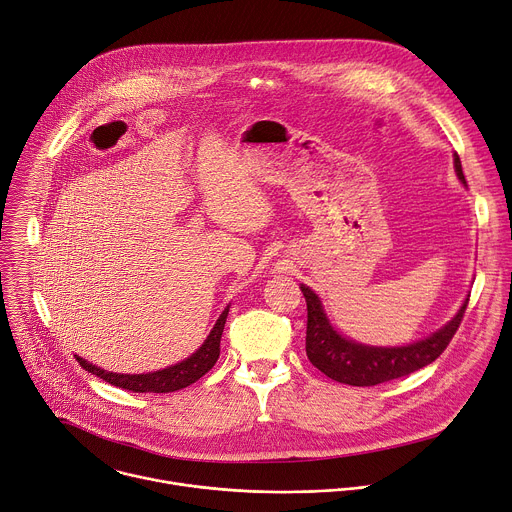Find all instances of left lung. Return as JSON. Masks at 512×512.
<instances>
[{
	"instance_id": "8db88e82",
	"label": "left lung",
	"mask_w": 512,
	"mask_h": 512,
	"mask_svg": "<svg viewBox=\"0 0 512 512\" xmlns=\"http://www.w3.org/2000/svg\"><path fill=\"white\" fill-rule=\"evenodd\" d=\"M453 168L460 183L468 187L458 154H453ZM301 291L307 301V358L331 380L350 386H374L435 362L458 331L470 299L466 295L456 315L417 342L405 346H370L337 331L311 287L301 285Z\"/></svg>"
}]
</instances>
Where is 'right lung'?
<instances>
[{
  "instance_id": "obj_1",
  "label": "right lung",
  "mask_w": 512,
  "mask_h": 512,
  "mask_svg": "<svg viewBox=\"0 0 512 512\" xmlns=\"http://www.w3.org/2000/svg\"><path fill=\"white\" fill-rule=\"evenodd\" d=\"M227 313H230V305L221 311L213 329L209 331L201 348H197V352H193L189 358H185L179 364L166 366L156 372L118 374V372H107V370L87 362L81 356H77V360L87 372L103 378L105 382H109L113 386H120V388L132 390V392H175V390L191 386L193 382H197L201 376H205L215 366V362L219 358V342H221V333L225 327Z\"/></svg>"
}]
</instances>
